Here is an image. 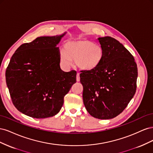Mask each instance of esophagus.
<instances>
[{
    "mask_svg": "<svg viewBox=\"0 0 153 153\" xmlns=\"http://www.w3.org/2000/svg\"><path fill=\"white\" fill-rule=\"evenodd\" d=\"M80 73H77L76 74V81L77 82H79L80 81Z\"/></svg>",
    "mask_w": 153,
    "mask_h": 153,
    "instance_id": "obj_1",
    "label": "esophagus"
}]
</instances>
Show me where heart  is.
<instances>
[{
  "mask_svg": "<svg viewBox=\"0 0 153 153\" xmlns=\"http://www.w3.org/2000/svg\"><path fill=\"white\" fill-rule=\"evenodd\" d=\"M105 57L102 46L88 39L68 41L61 53L60 59L66 66H71L75 61L76 66L86 71L98 68Z\"/></svg>",
  "mask_w": 153,
  "mask_h": 153,
  "instance_id": "b5f03b06",
  "label": "heart"
}]
</instances>
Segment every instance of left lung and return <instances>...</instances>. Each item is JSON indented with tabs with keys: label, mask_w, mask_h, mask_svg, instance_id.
I'll use <instances>...</instances> for the list:
<instances>
[{
	"label": "left lung",
	"mask_w": 153,
	"mask_h": 153,
	"mask_svg": "<svg viewBox=\"0 0 153 153\" xmlns=\"http://www.w3.org/2000/svg\"><path fill=\"white\" fill-rule=\"evenodd\" d=\"M98 40L104 49V59L94 70L81 71L80 81L87 112L95 118L109 119L121 114L135 95L137 66L117 40L109 36Z\"/></svg>",
	"instance_id": "left-lung-1"
}]
</instances>
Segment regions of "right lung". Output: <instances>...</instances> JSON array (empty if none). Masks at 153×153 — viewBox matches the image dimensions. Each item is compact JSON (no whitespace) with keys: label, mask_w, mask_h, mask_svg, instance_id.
I'll use <instances>...</instances> for the list:
<instances>
[{"label":"right lung","mask_w":153,"mask_h":153,"mask_svg":"<svg viewBox=\"0 0 153 153\" xmlns=\"http://www.w3.org/2000/svg\"><path fill=\"white\" fill-rule=\"evenodd\" d=\"M64 34L38 37L22 44L7 67L6 80L12 102L29 117L44 119L56 115L64 96L76 82L75 70L64 72L60 68L56 45Z\"/></svg>","instance_id":"right-lung-1"}]
</instances>
